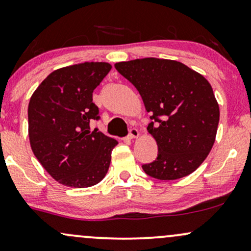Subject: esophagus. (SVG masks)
<instances>
[{
	"label": "esophagus",
	"mask_w": 251,
	"mask_h": 251,
	"mask_svg": "<svg viewBox=\"0 0 251 251\" xmlns=\"http://www.w3.org/2000/svg\"><path fill=\"white\" fill-rule=\"evenodd\" d=\"M138 135H140V132H138L137 129H131L130 134L128 135V140H134V138H137Z\"/></svg>",
	"instance_id": "obj_1"
}]
</instances>
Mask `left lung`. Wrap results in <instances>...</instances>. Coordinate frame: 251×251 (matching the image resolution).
Wrapping results in <instances>:
<instances>
[{
	"label": "left lung",
	"mask_w": 251,
	"mask_h": 251,
	"mask_svg": "<svg viewBox=\"0 0 251 251\" xmlns=\"http://www.w3.org/2000/svg\"><path fill=\"white\" fill-rule=\"evenodd\" d=\"M115 68L134 84L147 113L148 132L157 143V157L142 166L162 181L190 175L207 158L215 143L220 107L204 76L181 62L147 57L119 62Z\"/></svg>",
	"instance_id": "1"
}]
</instances>
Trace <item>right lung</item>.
Listing matches in <instances>:
<instances>
[{
	"instance_id": "right-lung-1",
	"label": "right lung",
	"mask_w": 251,
	"mask_h": 251,
	"mask_svg": "<svg viewBox=\"0 0 251 251\" xmlns=\"http://www.w3.org/2000/svg\"><path fill=\"white\" fill-rule=\"evenodd\" d=\"M105 62H84L56 69L32 93L28 135L34 155L58 183L88 188L104 178L117 141L90 131L99 119L93 91L110 72Z\"/></svg>"
}]
</instances>
